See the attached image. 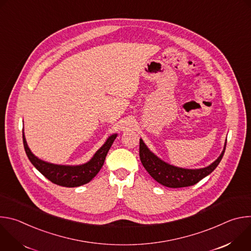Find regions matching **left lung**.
I'll return each instance as SVG.
<instances>
[{
    "mask_svg": "<svg viewBox=\"0 0 251 251\" xmlns=\"http://www.w3.org/2000/svg\"><path fill=\"white\" fill-rule=\"evenodd\" d=\"M226 142L225 143L224 150L220 157L209 166L201 169L178 168L164 162L148 149L142 139H140L139 155L142 165L144 166L146 171L155 181L165 187L176 189L194 186L201 178L209 175L222 161L226 151Z\"/></svg>",
    "mask_w": 251,
    "mask_h": 251,
    "instance_id": "left-lung-1",
    "label": "left lung"
}]
</instances>
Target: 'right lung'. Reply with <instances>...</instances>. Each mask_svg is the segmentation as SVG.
Listing matches in <instances>:
<instances>
[{
	"instance_id": "right-lung-1",
	"label": "right lung",
	"mask_w": 251,
	"mask_h": 251,
	"mask_svg": "<svg viewBox=\"0 0 251 251\" xmlns=\"http://www.w3.org/2000/svg\"><path fill=\"white\" fill-rule=\"evenodd\" d=\"M117 134H113L102 145V147L94 154L90 161L85 164L77 166H66V165H55L51 163L45 162L38 157H35L29 150L25 133L23 132V142L25 154L30 161V163L35 167L39 172H41L47 178L55 185L75 188L85 185L89 183L92 178L98 174L102 168L106 155L111 148Z\"/></svg>"
}]
</instances>
